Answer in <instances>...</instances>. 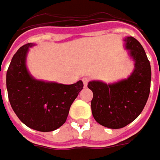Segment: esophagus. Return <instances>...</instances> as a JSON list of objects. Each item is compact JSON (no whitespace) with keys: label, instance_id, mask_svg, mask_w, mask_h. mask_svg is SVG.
I'll use <instances>...</instances> for the list:
<instances>
[{"label":"esophagus","instance_id":"esophagus-1","mask_svg":"<svg viewBox=\"0 0 160 160\" xmlns=\"http://www.w3.org/2000/svg\"><path fill=\"white\" fill-rule=\"evenodd\" d=\"M82 81H83L84 87L86 88V87H87V85H88V78H87V77H84V78L82 79Z\"/></svg>","mask_w":160,"mask_h":160}]
</instances>
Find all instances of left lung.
<instances>
[{
	"mask_svg": "<svg viewBox=\"0 0 160 160\" xmlns=\"http://www.w3.org/2000/svg\"><path fill=\"white\" fill-rule=\"evenodd\" d=\"M134 69L130 75L114 83L91 80L88 87L94 96L91 109L94 120L109 129H121L141 114L148 100L152 70L141 43L133 37L123 39Z\"/></svg>",
	"mask_w": 160,
	"mask_h": 160,
	"instance_id": "obj_1",
	"label": "left lung"
}]
</instances>
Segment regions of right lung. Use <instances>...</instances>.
Returning <instances> with one entry per match:
<instances>
[{"mask_svg": "<svg viewBox=\"0 0 160 160\" xmlns=\"http://www.w3.org/2000/svg\"><path fill=\"white\" fill-rule=\"evenodd\" d=\"M34 45L30 43L22 46L12 58L6 76L8 95L22 122L30 129L48 132L66 122L83 82L65 85L35 79L26 65L28 52Z\"/></svg>", "mask_w": 160, "mask_h": 160, "instance_id": "add662e5", "label": "right lung"}]
</instances>
